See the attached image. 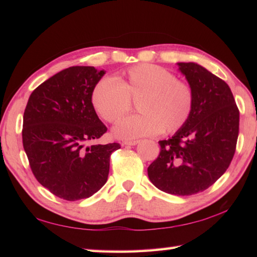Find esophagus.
Instances as JSON below:
<instances>
[{"label":"esophagus","instance_id":"1","mask_svg":"<svg viewBox=\"0 0 257 257\" xmlns=\"http://www.w3.org/2000/svg\"><path fill=\"white\" fill-rule=\"evenodd\" d=\"M139 141H124L122 142V145H128V146H134L138 144Z\"/></svg>","mask_w":257,"mask_h":257}]
</instances>
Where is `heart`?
I'll use <instances>...</instances> for the list:
<instances>
[{"label": "heart", "mask_w": 257, "mask_h": 257, "mask_svg": "<svg viewBox=\"0 0 257 257\" xmlns=\"http://www.w3.org/2000/svg\"><path fill=\"white\" fill-rule=\"evenodd\" d=\"M94 110L103 120L114 123L133 108L138 114L116 124L118 137L133 139L158 133H177L188 122L194 110L195 93L187 81L156 64L129 68L118 81L104 77L95 84L90 95Z\"/></svg>", "instance_id": "obj_1"}]
</instances>
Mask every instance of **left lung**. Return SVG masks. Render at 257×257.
<instances>
[{
	"mask_svg": "<svg viewBox=\"0 0 257 257\" xmlns=\"http://www.w3.org/2000/svg\"><path fill=\"white\" fill-rule=\"evenodd\" d=\"M178 64L194 89V110L175 136L159 142L160 154L147 175L164 193L189 196L207 189L227 171L236 152L239 110L221 78L196 63Z\"/></svg>",
	"mask_w": 257,
	"mask_h": 257,
	"instance_id": "1",
	"label": "left lung"
}]
</instances>
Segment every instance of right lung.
<instances>
[{"label":"right lung","instance_id":"add662e5","mask_svg":"<svg viewBox=\"0 0 257 257\" xmlns=\"http://www.w3.org/2000/svg\"><path fill=\"white\" fill-rule=\"evenodd\" d=\"M94 67H70L43 82L24 113L23 144L33 175L66 201L88 198L102 188L118 142L90 144L106 133L90 95L104 75Z\"/></svg>","mask_w":257,"mask_h":257}]
</instances>
